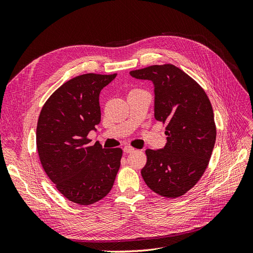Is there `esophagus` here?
Here are the masks:
<instances>
[{
	"label": "esophagus",
	"mask_w": 253,
	"mask_h": 253,
	"mask_svg": "<svg viewBox=\"0 0 253 253\" xmlns=\"http://www.w3.org/2000/svg\"><path fill=\"white\" fill-rule=\"evenodd\" d=\"M124 151H125V153H132L135 151V149L133 147H131V145H125Z\"/></svg>",
	"instance_id": "obj_1"
}]
</instances>
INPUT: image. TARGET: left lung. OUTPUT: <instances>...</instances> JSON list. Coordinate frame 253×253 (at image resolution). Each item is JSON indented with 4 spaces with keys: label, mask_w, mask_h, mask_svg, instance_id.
Returning <instances> with one entry per match:
<instances>
[{
    "label": "left lung",
    "mask_w": 253,
    "mask_h": 253,
    "mask_svg": "<svg viewBox=\"0 0 253 253\" xmlns=\"http://www.w3.org/2000/svg\"><path fill=\"white\" fill-rule=\"evenodd\" d=\"M154 84V116L167 124L164 149L145 151L141 175L155 193L175 198L187 193L208 167L216 139L214 114L203 87L173 64L129 72Z\"/></svg>",
    "instance_id": "obj_1"
}]
</instances>
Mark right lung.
Masks as SVG:
<instances>
[{
    "label": "right lung",
    "mask_w": 253,
    "mask_h": 253,
    "mask_svg": "<svg viewBox=\"0 0 253 253\" xmlns=\"http://www.w3.org/2000/svg\"><path fill=\"white\" fill-rule=\"evenodd\" d=\"M117 74H84L47 99L37 125V149L45 173L68 201L87 206L108 194L122 150L89 145L87 135L101 120L99 95Z\"/></svg>",
    "instance_id": "right-lung-1"
}]
</instances>
